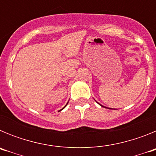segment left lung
<instances>
[{"instance_id":"8db88e82","label":"left lung","mask_w":156,"mask_h":156,"mask_svg":"<svg viewBox=\"0 0 156 156\" xmlns=\"http://www.w3.org/2000/svg\"><path fill=\"white\" fill-rule=\"evenodd\" d=\"M98 104H99V103H98ZM99 105H100V104H99ZM101 105V106H102V107H104V106H103V105ZM105 108H106V107H105Z\"/></svg>"}]
</instances>
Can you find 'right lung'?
<instances>
[{
    "label": "right lung",
    "mask_w": 156,
    "mask_h": 156,
    "mask_svg": "<svg viewBox=\"0 0 156 156\" xmlns=\"http://www.w3.org/2000/svg\"><path fill=\"white\" fill-rule=\"evenodd\" d=\"M67 104H68V103H67ZM67 104H66V105H67ZM66 106H65V107H66ZM65 107H64V108H65ZM63 108H62V109L61 110H60V111H62V110L63 109Z\"/></svg>",
    "instance_id": "1"
}]
</instances>
